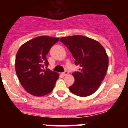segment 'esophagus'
I'll return each instance as SVG.
<instances>
[{"instance_id":"esophagus-1","label":"esophagus","mask_w":128,"mask_h":128,"mask_svg":"<svg viewBox=\"0 0 128 128\" xmlns=\"http://www.w3.org/2000/svg\"><path fill=\"white\" fill-rule=\"evenodd\" d=\"M62 74L63 76H66V75H68V71H65V72H62Z\"/></svg>"}]
</instances>
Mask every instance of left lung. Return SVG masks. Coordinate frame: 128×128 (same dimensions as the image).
<instances>
[{
  "label": "left lung",
  "mask_w": 128,
  "mask_h": 128,
  "mask_svg": "<svg viewBox=\"0 0 128 128\" xmlns=\"http://www.w3.org/2000/svg\"><path fill=\"white\" fill-rule=\"evenodd\" d=\"M60 41L69 49L79 65L72 73L75 79L70 91L80 97H86L99 88L108 67V56L103 46L95 40L82 35L62 37Z\"/></svg>",
  "instance_id": "8db88e82"
}]
</instances>
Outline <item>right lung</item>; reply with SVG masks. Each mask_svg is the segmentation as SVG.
Listing matches in <instances>:
<instances>
[{"label": "right lung", "instance_id": "obj_1", "mask_svg": "<svg viewBox=\"0 0 128 128\" xmlns=\"http://www.w3.org/2000/svg\"><path fill=\"white\" fill-rule=\"evenodd\" d=\"M59 39L45 36L36 37L24 44L16 53V75L24 88L32 96H46L54 88L59 74L44 67L48 65L46 57L48 51Z\"/></svg>", "mask_w": 128, "mask_h": 128}]
</instances>
